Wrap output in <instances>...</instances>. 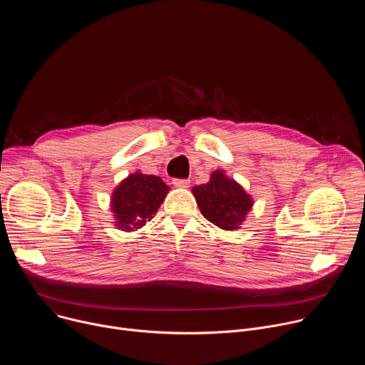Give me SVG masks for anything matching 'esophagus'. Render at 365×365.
I'll return each mask as SVG.
<instances>
[{
  "mask_svg": "<svg viewBox=\"0 0 365 365\" xmlns=\"http://www.w3.org/2000/svg\"><path fill=\"white\" fill-rule=\"evenodd\" d=\"M173 185H175V187L186 189V187H189L190 182H189V180H186V179H175V180H173Z\"/></svg>",
  "mask_w": 365,
  "mask_h": 365,
  "instance_id": "34e87169",
  "label": "esophagus"
}]
</instances>
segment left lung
Masks as SVG:
<instances>
[{"label":"left lung","instance_id":"1","mask_svg":"<svg viewBox=\"0 0 365 365\" xmlns=\"http://www.w3.org/2000/svg\"><path fill=\"white\" fill-rule=\"evenodd\" d=\"M202 215L224 231H235L245 221L254 205L250 193L224 170L211 173L210 182L192 187Z\"/></svg>","mask_w":365,"mask_h":365}]
</instances>
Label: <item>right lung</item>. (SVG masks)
<instances>
[{"label": "right lung", "mask_w": 365, "mask_h": 365, "mask_svg": "<svg viewBox=\"0 0 365 365\" xmlns=\"http://www.w3.org/2000/svg\"><path fill=\"white\" fill-rule=\"evenodd\" d=\"M169 190L159 176L144 175L140 170L123 179L110 200L117 230L131 232L145 225L158 212Z\"/></svg>", "instance_id": "obj_1"}]
</instances>
